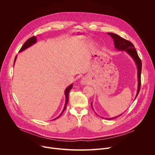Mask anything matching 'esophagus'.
<instances>
[{
  "mask_svg": "<svg viewBox=\"0 0 155 155\" xmlns=\"http://www.w3.org/2000/svg\"><path fill=\"white\" fill-rule=\"evenodd\" d=\"M87 79L86 78V77H83L81 80V81H80V84H82V85H84V84H86L87 83Z\"/></svg>",
  "mask_w": 155,
  "mask_h": 155,
  "instance_id": "esophagus-1",
  "label": "esophagus"
}]
</instances>
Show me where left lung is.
I'll return each mask as SVG.
<instances>
[{
    "label": "left lung",
    "instance_id": "obj_1",
    "mask_svg": "<svg viewBox=\"0 0 155 155\" xmlns=\"http://www.w3.org/2000/svg\"><path fill=\"white\" fill-rule=\"evenodd\" d=\"M109 35L111 36L112 38H113L114 43V47L119 51H125L126 52L133 58L134 63H136L137 66V80H138V84H137V93L135 97V98H136L139 91L140 88V75H141V71H142V62L140 59L139 58L137 51L134 48V45L129 41H127L120 36H119L117 34L112 33H107ZM91 107L92 108V102H91ZM93 109V108H92ZM122 114H120L116 117H112V118H104V119H107V120H112L113 119H115L116 117H118L120 116Z\"/></svg>",
    "mask_w": 155,
    "mask_h": 155
}]
</instances>
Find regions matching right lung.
<instances>
[{
    "label": "right lung",
    "instance_id": "1",
    "mask_svg": "<svg viewBox=\"0 0 155 155\" xmlns=\"http://www.w3.org/2000/svg\"><path fill=\"white\" fill-rule=\"evenodd\" d=\"M36 39H37V38L36 37V36H33V37H31V38H29L25 43H24V44L22 46V47H21V48L20 49V50H19V52H21V51H24V50H25V49H27V48H28L29 47H30V46H31L32 45H33V44H35L36 42ZM16 58H17V55L16 56V57H15V61H14V64H15V61H16ZM72 86H73V84H71V85H69L68 87H66V89H65V91H64V94H65V96H66V101H65V105H64V108H63V111H62V112L61 113V114L57 117V118H55V119H54V120H55V119H58V118H59L61 116V114L63 113V112L64 111V110H65V109L66 108V106H67V104H68V101H69V92H70V91L72 89Z\"/></svg>",
    "mask_w": 155,
    "mask_h": 155
}]
</instances>
